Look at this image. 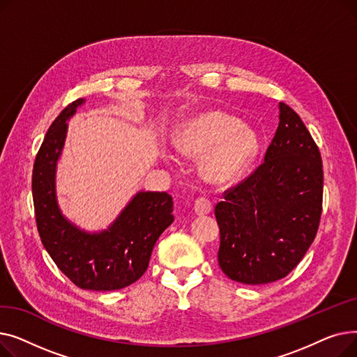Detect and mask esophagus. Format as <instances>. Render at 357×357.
Wrapping results in <instances>:
<instances>
[{"label":"esophagus","mask_w":357,"mask_h":357,"mask_svg":"<svg viewBox=\"0 0 357 357\" xmlns=\"http://www.w3.org/2000/svg\"><path fill=\"white\" fill-rule=\"evenodd\" d=\"M213 208V202L210 198L207 197H198L195 199V204H194V210L197 214L199 215H204V214H208Z\"/></svg>","instance_id":"esophagus-1"}]
</instances>
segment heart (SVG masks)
I'll use <instances>...</instances> for the list:
<instances>
[{"mask_svg": "<svg viewBox=\"0 0 357 357\" xmlns=\"http://www.w3.org/2000/svg\"><path fill=\"white\" fill-rule=\"evenodd\" d=\"M181 153L198 158L207 151L201 171L208 181L226 183L238 178L255 160L260 142L256 131L238 126L222 111H205L183 121L174 133Z\"/></svg>", "mask_w": 357, "mask_h": 357, "instance_id": "obj_1", "label": "heart"}]
</instances>
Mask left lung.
<instances>
[{
    "mask_svg": "<svg viewBox=\"0 0 357 357\" xmlns=\"http://www.w3.org/2000/svg\"><path fill=\"white\" fill-rule=\"evenodd\" d=\"M265 160L215 205L218 265L236 282L285 278L310 249L323 210V162L301 117L279 104Z\"/></svg>",
    "mask_w": 357,
    "mask_h": 357,
    "instance_id": "obj_1",
    "label": "left lung"
}]
</instances>
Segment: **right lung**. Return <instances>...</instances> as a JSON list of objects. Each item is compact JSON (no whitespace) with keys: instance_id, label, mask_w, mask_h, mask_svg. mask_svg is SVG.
<instances>
[{"instance_id":"1","label":"right lung","mask_w":357,"mask_h":357,"mask_svg":"<svg viewBox=\"0 0 357 357\" xmlns=\"http://www.w3.org/2000/svg\"><path fill=\"white\" fill-rule=\"evenodd\" d=\"M82 98L70 102L49 127L33 166L36 224L45 249L70 280L82 289L116 291L146 272L159 236L174 222V199L167 192H139L112 226L88 234L59 211L54 169L66 136V120Z\"/></svg>"}]
</instances>
